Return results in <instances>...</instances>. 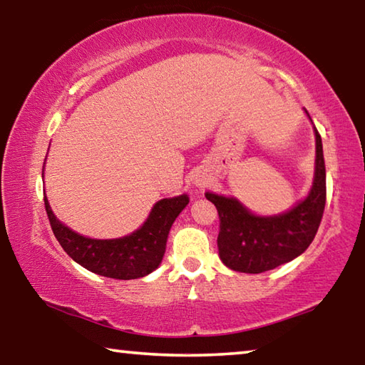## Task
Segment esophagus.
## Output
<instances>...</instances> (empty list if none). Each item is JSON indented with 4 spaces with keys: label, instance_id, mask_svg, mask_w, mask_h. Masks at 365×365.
Returning a JSON list of instances; mask_svg holds the SVG:
<instances>
[{
    "label": "esophagus",
    "instance_id": "1",
    "mask_svg": "<svg viewBox=\"0 0 365 365\" xmlns=\"http://www.w3.org/2000/svg\"><path fill=\"white\" fill-rule=\"evenodd\" d=\"M195 183H196V187H200V188H205L206 185H207V180L205 177H197L196 180H195Z\"/></svg>",
    "mask_w": 365,
    "mask_h": 365
}]
</instances>
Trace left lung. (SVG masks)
<instances>
[{"mask_svg": "<svg viewBox=\"0 0 365 365\" xmlns=\"http://www.w3.org/2000/svg\"><path fill=\"white\" fill-rule=\"evenodd\" d=\"M309 120L312 122L311 115ZM316 135V168L312 187L304 200L288 211L274 215L251 212L237 197L206 191V197L217 207L220 232L219 257L228 269L245 274H261L293 261L304 252L316 237L325 207V163L322 138Z\"/></svg>", "mask_w": 365, "mask_h": 365, "instance_id": "obj_1", "label": "left lung"}]
</instances>
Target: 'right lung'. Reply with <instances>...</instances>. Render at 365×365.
<instances>
[{
	"label": "right lung",
	"instance_id": "right-lung-1",
	"mask_svg": "<svg viewBox=\"0 0 365 365\" xmlns=\"http://www.w3.org/2000/svg\"><path fill=\"white\" fill-rule=\"evenodd\" d=\"M188 202L190 197L187 193L164 197L153 206L143 225L130 235L100 240L83 237L64 225L51 211L45 196L49 224L63 250L86 270L117 280L140 279L159 267L170 227Z\"/></svg>",
	"mask_w": 365,
	"mask_h": 365
}]
</instances>
